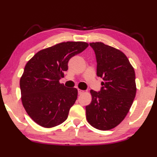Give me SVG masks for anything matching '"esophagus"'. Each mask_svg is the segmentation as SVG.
I'll list each match as a JSON object with an SVG mask.
<instances>
[{"label": "esophagus", "instance_id": "34e87169", "mask_svg": "<svg viewBox=\"0 0 157 157\" xmlns=\"http://www.w3.org/2000/svg\"><path fill=\"white\" fill-rule=\"evenodd\" d=\"M78 94H82V93H84V92H85L84 90H82L80 89H78Z\"/></svg>", "mask_w": 157, "mask_h": 157}]
</instances>
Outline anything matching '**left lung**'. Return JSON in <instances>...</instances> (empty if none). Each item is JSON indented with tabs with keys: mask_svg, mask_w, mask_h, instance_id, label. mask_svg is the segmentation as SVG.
Masks as SVG:
<instances>
[{
	"mask_svg": "<svg viewBox=\"0 0 157 157\" xmlns=\"http://www.w3.org/2000/svg\"><path fill=\"white\" fill-rule=\"evenodd\" d=\"M97 59V75L102 78L100 91L90 90L92 101L86 118L92 127L109 130L125 118L135 98V72L122 51L101 42L90 43Z\"/></svg>",
	"mask_w": 157,
	"mask_h": 157,
	"instance_id": "8db88e82",
	"label": "left lung"
}]
</instances>
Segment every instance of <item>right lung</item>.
<instances>
[{"label":"right lung","mask_w":157,"mask_h":157,"mask_svg":"<svg viewBox=\"0 0 157 157\" xmlns=\"http://www.w3.org/2000/svg\"><path fill=\"white\" fill-rule=\"evenodd\" d=\"M85 42H66L40 50L26 64L20 80L21 100L30 117L51 128L67 120L78 90L59 83L68 61L88 47Z\"/></svg>","instance_id":"1"}]
</instances>
